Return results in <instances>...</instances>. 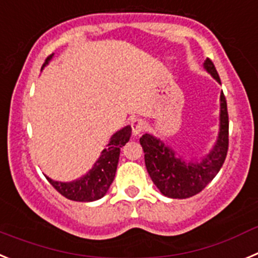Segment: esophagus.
<instances>
[{"label": "esophagus", "mask_w": 258, "mask_h": 258, "mask_svg": "<svg viewBox=\"0 0 258 258\" xmlns=\"http://www.w3.org/2000/svg\"><path fill=\"white\" fill-rule=\"evenodd\" d=\"M145 127H146V122L145 120L140 119V118L134 119L131 122V128H132V134H134V136H139V135L145 130Z\"/></svg>", "instance_id": "esophagus-1"}]
</instances>
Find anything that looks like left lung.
<instances>
[{
  "mask_svg": "<svg viewBox=\"0 0 258 258\" xmlns=\"http://www.w3.org/2000/svg\"><path fill=\"white\" fill-rule=\"evenodd\" d=\"M203 68L219 83V74L213 62L206 59ZM145 153V166L150 178L163 196L185 199L201 192L219 173L225 162L229 146V117L224 92L220 95L219 136L207 155L201 159L185 161L171 146L154 135L145 134L140 138Z\"/></svg>",
  "mask_w": 258,
  "mask_h": 258,
  "instance_id": "obj_1",
  "label": "left lung"
}]
</instances>
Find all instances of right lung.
I'll list each match as a JSON object with an SVG mask.
<instances>
[{"label":"right lung","mask_w":258,"mask_h":258,"mask_svg":"<svg viewBox=\"0 0 258 258\" xmlns=\"http://www.w3.org/2000/svg\"><path fill=\"white\" fill-rule=\"evenodd\" d=\"M54 54L46 59L42 68H45ZM131 126H126L113 135L105 149L101 152L100 157L94 163V167L86 175L73 181H55L46 176L52 186L66 198L76 202H94L103 198L108 192L109 187L114 180L119 159L120 148L128 143L131 138Z\"/></svg>","instance_id":"right-lung-1"}]
</instances>
